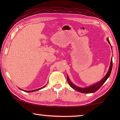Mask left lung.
<instances>
[{"label":"left lung","mask_w":120,"mask_h":120,"mask_svg":"<svg viewBox=\"0 0 120 120\" xmlns=\"http://www.w3.org/2000/svg\"><path fill=\"white\" fill-rule=\"evenodd\" d=\"M107 40L108 42V43L111 46V47L112 48L110 42H109V39H107ZM112 59L111 58V61H110V67H109V70L108 71V72L107 73L106 75L104 76V77L102 79H101V81H98V82H96V83H94V85L87 86V87L86 88H80L78 86H76V85H75L74 84H73L71 81L70 80L69 77L68 76H67V80L68 81V83L69 85H70V86L72 87L73 89H74L75 90L81 93H94L96 92V91H98V89L100 88L101 86H102L103 84L105 82V81L107 80V79L108 78V77L110 76L111 72V70H112Z\"/></svg>","instance_id":"left-lung-1"}]
</instances>
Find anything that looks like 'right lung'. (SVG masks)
I'll list each match as a JSON object with an SVG mask.
<instances>
[{
    "label": "right lung",
    "instance_id": "obj_1",
    "mask_svg": "<svg viewBox=\"0 0 120 120\" xmlns=\"http://www.w3.org/2000/svg\"><path fill=\"white\" fill-rule=\"evenodd\" d=\"M45 86H43V87H42V88H41L36 89V90H31V91H26V90H22V89H20V88H19V89L21 90H22V91H24V92H34V91H38V90H41V89H43V88H44V87H45Z\"/></svg>",
    "mask_w": 120,
    "mask_h": 120
}]
</instances>
